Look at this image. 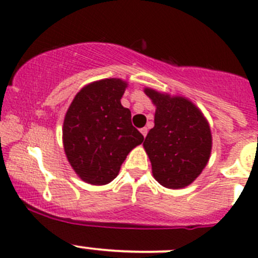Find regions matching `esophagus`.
I'll list each match as a JSON object with an SVG mask.
<instances>
[{
    "label": "esophagus",
    "instance_id": "34e87169",
    "mask_svg": "<svg viewBox=\"0 0 258 258\" xmlns=\"http://www.w3.org/2000/svg\"><path fill=\"white\" fill-rule=\"evenodd\" d=\"M140 131H141L142 136H144V137L147 136V134H148V128H147V127H144V128H141V130H140Z\"/></svg>",
    "mask_w": 258,
    "mask_h": 258
}]
</instances>
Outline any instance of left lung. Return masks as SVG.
<instances>
[{
    "label": "left lung",
    "mask_w": 258,
    "mask_h": 258,
    "mask_svg": "<svg viewBox=\"0 0 258 258\" xmlns=\"http://www.w3.org/2000/svg\"><path fill=\"white\" fill-rule=\"evenodd\" d=\"M145 92L156 105L155 127L144 142L153 177L167 188L188 186L209 162L212 147L209 123L186 98L151 88Z\"/></svg>",
    "instance_id": "obj_1"
}]
</instances>
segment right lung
Listing matches in <instances>:
<instances>
[{
	"label": "right lung",
	"instance_id": "right-lung-1",
	"mask_svg": "<svg viewBox=\"0 0 258 258\" xmlns=\"http://www.w3.org/2000/svg\"><path fill=\"white\" fill-rule=\"evenodd\" d=\"M126 85L118 79L90 83L77 93L64 117V152L87 183H110L130 151L144 141L132 126L131 111L121 105Z\"/></svg>",
	"mask_w": 258,
	"mask_h": 258
}]
</instances>
